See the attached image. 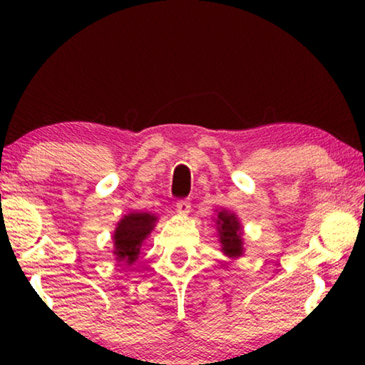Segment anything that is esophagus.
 I'll return each mask as SVG.
<instances>
[{
	"mask_svg": "<svg viewBox=\"0 0 365 365\" xmlns=\"http://www.w3.org/2000/svg\"><path fill=\"white\" fill-rule=\"evenodd\" d=\"M176 211L179 214H182V216H186L191 211V202L187 201V199H181V201L176 202Z\"/></svg>",
	"mask_w": 365,
	"mask_h": 365,
	"instance_id": "obj_1",
	"label": "esophagus"
}]
</instances>
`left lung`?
<instances>
[{"label":"left lung","instance_id":"left-lung-1","mask_svg":"<svg viewBox=\"0 0 365 365\" xmlns=\"http://www.w3.org/2000/svg\"><path fill=\"white\" fill-rule=\"evenodd\" d=\"M212 221L216 222L221 252L229 259L241 257L244 254V229L241 219L236 216V212L221 207L216 211V217H212Z\"/></svg>","mask_w":365,"mask_h":365}]
</instances>
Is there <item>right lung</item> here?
I'll list each match as a JSON object with an SVG mask.
<instances>
[{"mask_svg": "<svg viewBox=\"0 0 365 365\" xmlns=\"http://www.w3.org/2000/svg\"><path fill=\"white\" fill-rule=\"evenodd\" d=\"M158 216L151 212H128L116 224L113 232L114 251L118 262H124L126 266H133L138 261L139 252L149 234L156 227Z\"/></svg>", "mask_w": 365, "mask_h": 365, "instance_id": "right-lung-1", "label": "right lung"}]
</instances>
